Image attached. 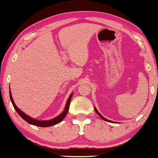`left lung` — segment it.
Listing matches in <instances>:
<instances>
[{
  "mask_svg": "<svg viewBox=\"0 0 158 158\" xmlns=\"http://www.w3.org/2000/svg\"><path fill=\"white\" fill-rule=\"evenodd\" d=\"M94 110H95V111H96V113H97V114H98V115H99V116H100L101 118H102V119H103V120H104V121H109V122H113V121H109V120H107V119H106V118H104L103 116H102V115H101V114H100L99 113H98V112L97 111V110H96V108H95V107H94Z\"/></svg>",
  "mask_w": 158,
  "mask_h": 158,
  "instance_id": "8db88e82",
  "label": "left lung"
}]
</instances>
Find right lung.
Returning <instances> with one entry per match:
<instances>
[{"label":"right lung","mask_w":158,"mask_h":158,"mask_svg":"<svg viewBox=\"0 0 158 158\" xmlns=\"http://www.w3.org/2000/svg\"><path fill=\"white\" fill-rule=\"evenodd\" d=\"M72 95H73V94H71V96H70L69 98H68V99L67 101V103H66V105H65V108H64V111L62 112V113H61L60 115H58L57 117L51 119V120L38 121V120H36V119L32 118H31V117L28 116L27 115H26V114H25L24 113H23L21 110H20L18 107H17V106L15 105L14 101H13V99H12V94H11V92L9 91V96H10V99H11V102H12V103L13 104V107H14L15 110L17 111V113H18L19 115H20V116L23 119V120L26 121V122L30 123V124L35 125V126H37V127H47L53 126V125L57 124V123H60L61 121L63 120L64 118L65 117L66 115H67L68 109H69L70 102H71Z\"/></svg>","instance_id":"add662e5"}]
</instances>
